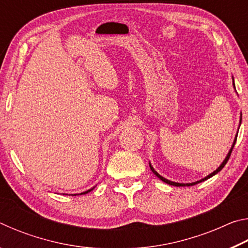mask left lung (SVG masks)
<instances>
[{"label":"left lung","instance_id":"1","mask_svg":"<svg viewBox=\"0 0 248 248\" xmlns=\"http://www.w3.org/2000/svg\"><path fill=\"white\" fill-rule=\"evenodd\" d=\"M233 86L235 87V84H234V78H233ZM242 116V115H241ZM241 123H242V117H241V119H240V124H241ZM236 139H237V136H235V139H234V142H233V145H232V148H231V150L229 151V153H228V155H226V157L224 158V161L222 162V164L217 167V169L213 171V173H211L210 175H208L207 177H204V178H202V179H200V180H198V182H195V183H189V184H180V183H175V182H170V180H169V179H166V178H164V177H162L161 175H159L156 170H155L153 167H152V165L150 164V169H151V170L153 171L154 173V175H156L157 177L162 180V182H164V183H166V184H169V185H171V186H177V187H180V186H194V185H196V184H199V183H201V182H204V180H207L208 178H210V177H212V176H215L216 174H217L219 173V171L223 169V167L225 166V164L226 163H228V161H229V158H230V156H231V153H232V151H233V148H234V145H235V143H236Z\"/></svg>","mask_w":248,"mask_h":248}]
</instances>
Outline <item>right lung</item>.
<instances>
[{"mask_svg": "<svg viewBox=\"0 0 248 248\" xmlns=\"http://www.w3.org/2000/svg\"><path fill=\"white\" fill-rule=\"evenodd\" d=\"M94 188L95 187H93V188H91V189H89V190H86V191H84V192H81V194H79V195H85V194H87V192H90V191H92V190H93L94 189ZM75 196V195H74Z\"/></svg>", "mask_w": 248, "mask_h": 248, "instance_id": "add662e5", "label": "right lung"}]
</instances>
